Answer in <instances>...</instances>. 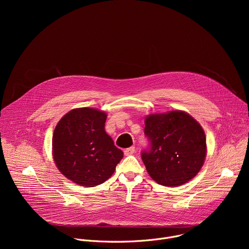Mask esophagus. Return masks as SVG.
Returning a JSON list of instances; mask_svg holds the SVG:
<instances>
[{"label":"esophagus","mask_w":249,"mask_h":249,"mask_svg":"<svg viewBox=\"0 0 249 249\" xmlns=\"http://www.w3.org/2000/svg\"><path fill=\"white\" fill-rule=\"evenodd\" d=\"M134 153H135V147H130V148H128V149H126L124 151V155L125 156H131Z\"/></svg>","instance_id":"1"}]
</instances>
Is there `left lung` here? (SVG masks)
<instances>
[{"mask_svg":"<svg viewBox=\"0 0 249 249\" xmlns=\"http://www.w3.org/2000/svg\"><path fill=\"white\" fill-rule=\"evenodd\" d=\"M150 149L142 160L152 178L163 186H179L200 171L207 155L202 126L188 113L172 110L145 119Z\"/></svg>","mask_w":249,"mask_h":249,"instance_id":"obj_1","label":"left lung"}]
</instances>
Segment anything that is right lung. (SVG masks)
<instances>
[{"mask_svg":"<svg viewBox=\"0 0 249 249\" xmlns=\"http://www.w3.org/2000/svg\"><path fill=\"white\" fill-rule=\"evenodd\" d=\"M105 112L95 108H75L55 127L52 155L62 174L74 183L92 187L107 180L123 158L106 134Z\"/></svg>","mask_w":249,"mask_h":249,"instance_id":"1","label":"right lung"}]
</instances>
